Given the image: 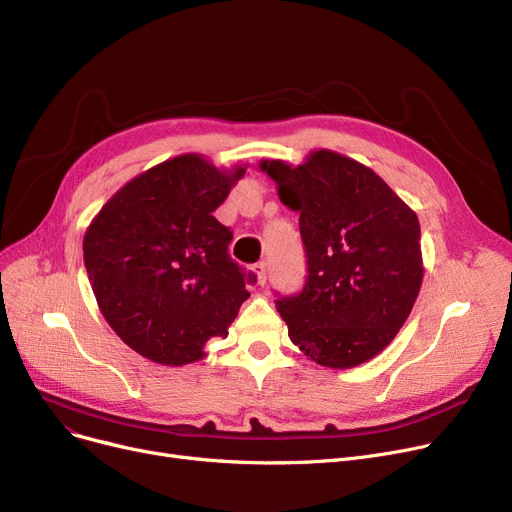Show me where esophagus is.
Wrapping results in <instances>:
<instances>
[{
	"label": "esophagus",
	"mask_w": 512,
	"mask_h": 512,
	"mask_svg": "<svg viewBox=\"0 0 512 512\" xmlns=\"http://www.w3.org/2000/svg\"><path fill=\"white\" fill-rule=\"evenodd\" d=\"M253 270H255V276H257V284H265V280H267V263L265 261H259L255 267H253Z\"/></svg>",
	"instance_id": "obj_1"
}]
</instances>
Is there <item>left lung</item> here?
Wrapping results in <instances>:
<instances>
[{
    "mask_svg": "<svg viewBox=\"0 0 512 512\" xmlns=\"http://www.w3.org/2000/svg\"><path fill=\"white\" fill-rule=\"evenodd\" d=\"M299 211L307 282L276 301L288 336L317 365L351 369L394 340L423 282L417 213L359 161L317 149L301 166L263 159Z\"/></svg>",
    "mask_w": 512,
    "mask_h": 512,
    "instance_id": "8db88e82",
    "label": "left lung"
}]
</instances>
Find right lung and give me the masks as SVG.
Returning a JSON list of instances; mask_svg holds the SVG:
<instances>
[{"label":"right lung","instance_id":"obj_1","mask_svg":"<svg viewBox=\"0 0 512 512\" xmlns=\"http://www.w3.org/2000/svg\"><path fill=\"white\" fill-rule=\"evenodd\" d=\"M245 172L184 153L126 182L89 224L83 255L97 305L141 357L170 367L203 359L249 299L255 276L230 259L232 232L213 218Z\"/></svg>","mask_w":512,"mask_h":512}]
</instances>
